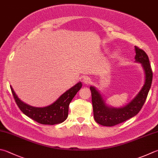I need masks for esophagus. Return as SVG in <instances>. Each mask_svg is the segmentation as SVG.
Listing matches in <instances>:
<instances>
[{
	"instance_id": "esophagus-1",
	"label": "esophagus",
	"mask_w": 158,
	"mask_h": 158,
	"mask_svg": "<svg viewBox=\"0 0 158 158\" xmlns=\"http://www.w3.org/2000/svg\"><path fill=\"white\" fill-rule=\"evenodd\" d=\"M83 82H84V84H85V85L90 84V82H91L90 78H89V77H88V76L85 77L84 79H83Z\"/></svg>"
}]
</instances>
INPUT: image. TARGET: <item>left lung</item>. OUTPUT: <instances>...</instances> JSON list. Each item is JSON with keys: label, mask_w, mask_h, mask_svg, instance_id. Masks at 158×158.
<instances>
[{"label": "left lung", "mask_w": 158, "mask_h": 158, "mask_svg": "<svg viewBox=\"0 0 158 158\" xmlns=\"http://www.w3.org/2000/svg\"><path fill=\"white\" fill-rule=\"evenodd\" d=\"M135 62L142 64L145 73V82L140 91L125 106L114 108L106 105L100 92L94 87H90L94 119L102 126L112 127L123 123L136 115L140 111L147 99L153 80V72L147 53L135 46Z\"/></svg>", "instance_id": "8db88e82"}]
</instances>
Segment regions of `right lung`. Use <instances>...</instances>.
I'll use <instances>...</instances> for the list:
<instances>
[{
    "instance_id": "add662e5",
    "label": "right lung",
    "mask_w": 158,
    "mask_h": 158,
    "mask_svg": "<svg viewBox=\"0 0 158 158\" xmlns=\"http://www.w3.org/2000/svg\"><path fill=\"white\" fill-rule=\"evenodd\" d=\"M81 87L82 83L80 82H78L76 85L61 95L58 99L51 105L40 108L32 106L23 102L18 98L13 88L10 86L14 100L24 114L38 123L50 125L62 123L66 120L71 101Z\"/></svg>"
}]
</instances>
